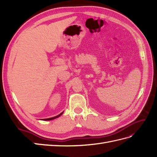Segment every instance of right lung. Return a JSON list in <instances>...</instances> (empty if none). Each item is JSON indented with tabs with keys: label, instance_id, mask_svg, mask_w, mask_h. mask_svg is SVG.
<instances>
[{
	"label": "right lung",
	"instance_id": "1",
	"mask_svg": "<svg viewBox=\"0 0 157 157\" xmlns=\"http://www.w3.org/2000/svg\"><path fill=\"white\" fill-rule=\"evenodd\" d=\"M63 112H62V113H60L59 115H57V116H55V117H50V118H47V119H42V120H43V121H50V120H52V119H56V118L59 117V116H61V115L63 114Z\"/></svg>",
	"mask_w": 157,
	"mask_h": 157
}]
</instances>
